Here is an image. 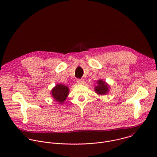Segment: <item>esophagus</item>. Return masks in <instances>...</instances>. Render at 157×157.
<instances>
[{"mask_svg":"<svg viewBox=\"0 0 157 157\" xmlns=\"http://www.w3.org/2000/svg\"><path fill=\"white\" fill-rule=\"evenodd\" d=\"M76 81L78 84H83L84 82V79H78Z\"/></svg>","mask_w":157,"mask_h":157,"instance_id":"1","label":"esophagus"}]
</instances>
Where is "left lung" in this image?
I'll list each match as a JSON object with an SVG mask.
<instances>
[{
	"label": "left lung",
	"instance_id": "1",
	"mask_svg": "<svg viewBox=\"0 0 157 157\" xmlns=\"http://www.w3.org/2000/svg\"><path fill=\"white\" fill-rule=\"evenodd\" d=\"M109 91V87L105 84V81L99 80L98 81V86L95 87V91L99 94H105Z\"/></svg>",
	"mask_w": 157,
	"mask_h": 157
}]
</instances>
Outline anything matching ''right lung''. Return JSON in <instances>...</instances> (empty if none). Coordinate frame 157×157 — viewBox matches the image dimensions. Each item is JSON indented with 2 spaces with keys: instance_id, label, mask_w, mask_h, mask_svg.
Here are the masks:
<instances>
[{
  "instance_id": "obj_1",
  "label": "right lung",
  "mask_w": 157,
  "mask_h": 157,
  "mask_svg": "<svg viewBox=\"0 0 157 157\" xmlns=\"http://www.w3.org/2000/svg\"><path fill=\"white\" fill-rule=\"evenodd\" d=\"M69 93V88L63 84H57L52 91V96L58 102L63 103Z\"/></svg>"
}]
</instances>
